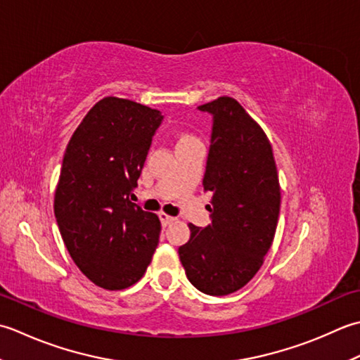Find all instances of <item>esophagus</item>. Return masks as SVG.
<instances>
[{
  "label": "esophagus",
  "instance_id": "1",
  "mask_svg": "<svg viewBox=\"0 0 360 360\" xmlns=\"http://www.w3.org/2000/svg\"><path fill=\"white\" fill-rule=\"evenodd\" d=\"M158 217H160V221H161V225L163 226H167V225H171L175 219L174 217H171V216H167V214H165V212H160L158 214Z\"/></svg>",
  "mask_w": 360,
  "mask_h": 360
}]
</instances>
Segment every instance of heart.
I'll return each instance as SVG.
<instances>
[{"mask_svg":"<svg viewBox=\"0 0 360 360\" xmlns=\"http://www.w3.org/2000/svg\"><path fill=\"white\" fill-rule=\"evenodd\" d=\"M194 141H197V138L194 135L188 134V131H180V134H177V148H179V146L189 144V143H194Z\"/></svg>","mask_w":360,"mask_h":360,"instance_id":"b5f03b06","label":"heart"}]
</instances>
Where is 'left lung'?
Masks as SVG:
<instances>
[{"mask_svg":"<svg viewBox=\"0 0 360 360\" xmlns=\"http://www.w3.org/2000/svg\"><path fill=\"white\" fill-rule=\"evenodd\" d=\"M197 108L212 116L203 177L212 193L211 224H189L191 238L179 256L195 289L222 297L244 288L262 266L281 193L272 146L239 102L222 96Z\"/></svg>","mask_w":360,"mask_h":360,"instance_id":"1","label":"left lung"}]
</instances>
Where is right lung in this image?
I'll use <instances>...</instances> for the list:
<instances>
[{
    "mask_svg": "<svg viewBox=\"0 0 360 360\" xmlns=\"http://www.w3.org/2000/svg\"><path fill=\"white\" fill-rule=\"evenodd\" d=\"M163 118L108 96L86 113L65 150L54 214L72 261L99 288L135 284L158 245V216L131 200Z\"/></svg>",
    "mask_w": 360,
    "mask_h": 360,
    "instance_id": "add662e5",
    "label": "right lung"
}]
</instances>
